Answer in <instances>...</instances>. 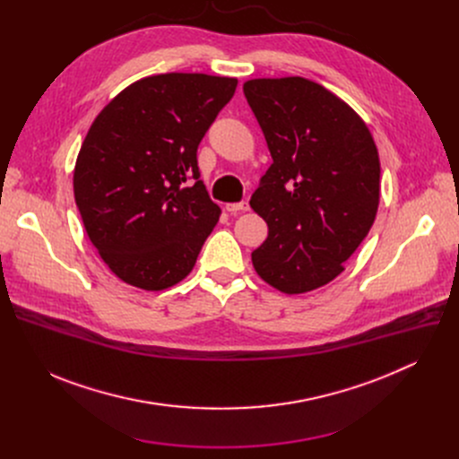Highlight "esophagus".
<instances>
[{"label":"esophagus","instance_id":"esophagus-1","mask_svg":"<svg viewBox=\"0 0 459 459\" xmlns=\"http://www.w3.org/2000/svg\"><path fill=\"white\" fill-rule=\"evenodd\" d=\"M225 209L230 214H238V212H247L250 209V205H248V202H239V204H227Z\"/></svg>","mask_w":459,"mask_h":459}]
</instances>
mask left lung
I'll list each match as a JSON object with an SVG mask.
<instances>
[{"label":"left lung","mask_w":459,"mask_h":459,"mask_svg":"<svg viewBox=\"0 0 459 459\" xmlns=\"http://www.w3.org/2000/svg\"><path fill=\"white\" fill-rule=\"evenodd\" d=\"M243 92L273 156L250 198L269 225L252 265L280 292H310L345 271L376 220L377 147L359 114L316 82L257 78Z\"/></svg>","instance_id":"8db88e82"}]
</instances>
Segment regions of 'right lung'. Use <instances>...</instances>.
Returning a JSON list of instances; mask_svg holds the SVG:
<instances>
[{
	"mask_svg": "<svg viewBox=\"0 0 459 459\" xmlns=\"http://www.w3.org/2000/svg\"><path fill=\"white\" fill-rule=\"evenodd\" d=\"M236 85L227 76H149L92 121L74 167V200L89 239L121 281L165 290L194 269L221 214L195 152ZM188 177L196 181L183 187Z\"/></svg>",
	"mask_w": 459,
	"mask_h": 459,
	"instance_id": "right-lung-1",
	"label": "right lung"
}]
</instances>
